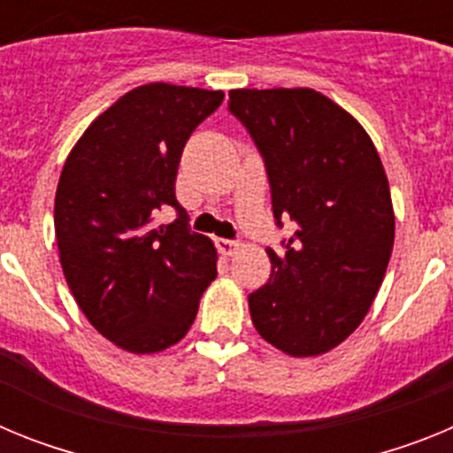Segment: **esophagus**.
<instances>
[{"instance_id":"1","label":"esophagus","mask_w":453,"mask_h":453,"mask_svg":"<svg viewBox=\"0 0 453 453\" xmlns=\"http://www.w3.org/2000/svg\"><path fill=\"white\" fill-rule=\"evenodd\" d=\"M215 245H218V250H219V254H224V256H231V254H235V250H238V242H235V240H226V238H218L215 240Z\"/></svg>"}]
</instances>
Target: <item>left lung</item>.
<instances>
[{
  "label": "left lung",
  "instance_id": "left-lung-1",
  "mask_svg": "<svg viewBox=\"0 0 453 453\" xmlns=\"http://www.w3.org/2000/svg\"><path fill=\"white\" fill-rule=\"evenodd\" d=\"M265 161L272 211L295 234L267 250L270 281L250 295L256 331L288 356H319L370 311L395 242L379 151L345 108L311 88L229 92Z\"/></svg>",
  "mask_w": 453,
  "mask_h": 453
}]
</instances>
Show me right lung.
Returning a JSON list of instances; mask_svg holds the SVG:
<instances>
[{"mask_svg": "<svg viewBox=\"0 0 453 453\" xmlns=\"http://www.w3.org/2000/svg\"><path fill=\"white\" fill-rule=\"evenodd\" d=\"M222 90L147 83L106 108L63 165L54 229L63 274L88 322L131 354L177 345L218 276L211 238L177 202L188 138L222 104ZM165 207L172 225H156Z\"/></svg>", "mask_w": 453, "mask_h": 453, "instance_id": "right-lung-1", "label": "right lung"}]
</instances>
